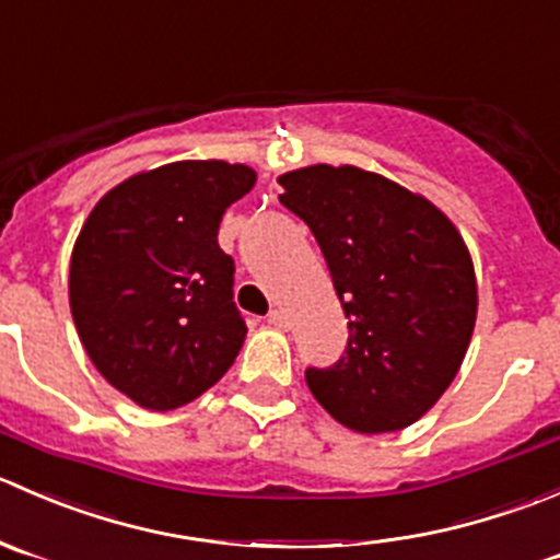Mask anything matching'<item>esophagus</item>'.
I'll return each mask as SVG.
<instances>
[{
	"instance_id": "obj_1",
	"label": "esophagus",
	"mask_w": 560,
	"mask_h": 560,
	"mask_svg": "<svg viewBox=\"0 0 560 560\" xmlns=\"http://www.w3.org/2000/svg\"><path fill=\"white\" fill-rule=\"evenodd\" d=\"M267 320H269V324H272V326H278V329H285V326H288V315L282 313L280 307H275L272 313L267 315Z\"/></svg>"
}]
</instances>
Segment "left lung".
Instances as JSON below:
<instances>
[{
    "instance_id": "8db88e82",
    "label": "left lung",
    "mask_w": 560,
    "mask_h": 560,
    "mask_svg": "<svg viewBox=\"0 0 560 560\" xmlns=\"http://www.w3.org/2000/svg\"><path fill=\"white\" fill-rule=\"evenodd\" d=\"M348 318L331 368H307L315 400L357 433L417 422L455 381L476 324V278L452 220L428 198L353 165L280 176Z\"/></svg>"
}]
</instances>
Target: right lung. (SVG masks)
Returning <instances> with one entry per match:
<instances>
[{
	"label": "right lung",
	"instance_id": "right-lung-1",
	"mask_svg": "<svg viewBox=\"0 0 560 560\" xmlns=\"http://www.w3.org/2000/svg\"><path fill=\"white\" fill-rule=\"evenodd\" d=\"M256 171L182 160L105 192L70 258V310L92 364L149 411H174L218 384L247 326L234 258L220 250L225 209Z\"/></svg>",
	"mask_w": 560,
	"mask_h": 560
}]
</instances>
